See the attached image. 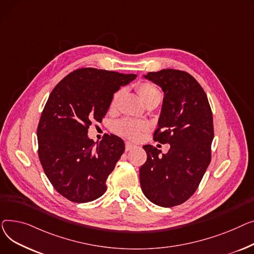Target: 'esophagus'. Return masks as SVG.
I'll use <instances>...</instances> for the list:
<instances>
[{"label":"esophagus","mask_w":254,"mask_h":254,"mask_svg":"<svg viewBox=\"0 0 254 254\" xmlns=\"http://www.w3.org/2000/svg\"><path fill=\"white\" fill-rule=\"evenodd\" d=\"M134 146H135V145L132 144V143H130V142H128V141L125 143V148H126V151H131Z\"/></svg>","instance_id":"34e87169"}]
</instances>
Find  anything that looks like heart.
Instances as JSON below:
<instances>
[{
    "instance_id": "heart-1",
    "label": "heart",
    "mask_w": 254,
    "mask_h": 254,
    "mask_svg": "<svg viewBox=\"0 0 254 254\" xmlns=\"http://www.w3.org/2000/svg\"><path fill=\"white\" fill-rule=\"evenodd\" d=\"M136 91L141 99V101L147 106L153 102H160L162 99V93L154 84L148 82H142L136 86ZM121 97V91H118L114 94L111 101V108L114 109L117 106L119 98ZM114 130L120 134V135L131 139L137 140L140 138L141 134L148 130L147 123L143 121H136L132 119H123L115 124Z\"/></svg>"
}]
</instances>
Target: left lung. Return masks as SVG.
I'll return each mask as SVG.
<instances>
[{
  "mask_svg": "<svg viewBox=\"0 0 254 254\" xmlns=\"http://www.w3.org/2000/svg\"><path fill=\"white\" fill-rule=\"evenodd\" d=\"M143 77L164 92L154 140L170 148L160 156L157 147L143 145L147 158L139 169L140 186L154 204L173 207L192 196L210 164L212 112L203 88L187 71L167 68Z\"/></svg>",
  "mask_w": 254,
  "mask_h": 254,
  "instance_id": "left-lung-1",
  "label": "left lung"
}]
</instances>
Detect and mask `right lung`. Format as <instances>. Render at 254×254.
Wrapping results in <instances>:
<instances>
[{
    "mask_svg": "<svg viewBox=\"0 0 254 254\" xmlns=\"http://www.w3.org/2000/svg\"><path fill=\"white\" fill-rule=\"evenodd\" d=\"M135 78L133 73L79 68L50 93L37 129L38 154L48 180L67 200L91 202L107 190V180L125 144L107 134L95 145L88 128L102 121L115 92Z\"/></svg>",
    "mask_w": 254,
    "mask_h": 254,
    "instance_id": "1",
    "label": "right lung"
}]
</instances>
